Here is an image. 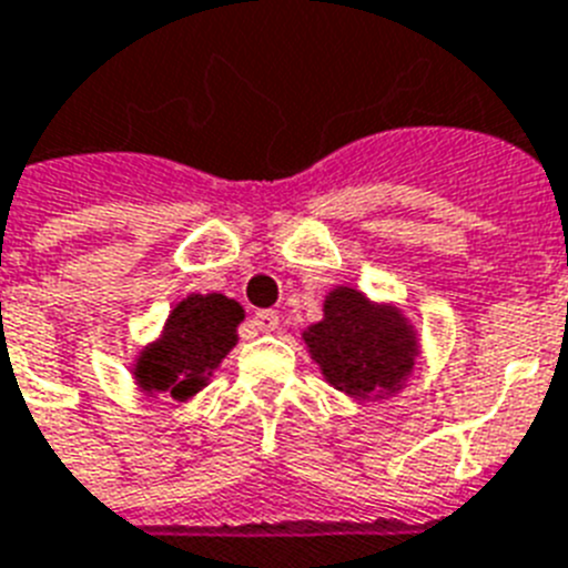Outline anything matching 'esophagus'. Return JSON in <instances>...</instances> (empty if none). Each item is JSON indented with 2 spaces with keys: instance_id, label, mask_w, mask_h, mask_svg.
<instances>
[{
  "instance_id": "obj_1",
  "label": "esophagus",
  "mask_w": 568,
  "mask_h": 568,
  "mask_svg": "<svg viewBox=\"0 0 568 568\" xmlns=\"http://www.w3.org/2000/svg\"><path fill=\"white\" fill-rule=\"evenodd\" d=\"M252 324H255L261 333H273L275 327H278V313H275V310H258V313L252 316Z\"/></svg>"
}]
</instances>
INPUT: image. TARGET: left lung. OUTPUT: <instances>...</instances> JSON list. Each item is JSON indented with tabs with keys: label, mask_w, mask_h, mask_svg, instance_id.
<instances>
[{
	"label": "left lung",
	"mask_w": 568,
	"mask_h": 568,
	"mask_svg": "<svg viewBox=\"0 0 568 568\" xmlns=\"http://www.w3.org/2000/svg\"><path fill=\"white\" fill-rule=\"evenodd\" d=\"M304 342L324 379L353 399L396 394L414 371V327L353 287L327 295L324 318L304 331Z\"/></svg>",
	"instance_id": "obj_1"
}]
</instances>
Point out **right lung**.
Here are the masks:
<instances>
[{
  "label": "right lung",
  "mask_w": 568,
  "mask_h": 568,
  "mask_svg": "<svg viewBox=\"0 0 568 568\" xmlns=\"http://www.w3.org/2000/svg\"><path fill=\"white\" fill-rule=\"evenodd\" d=\"M241 322L244 307L226 295H186L172 310L163 336L140 353L134 379L145 394H169L178 402L195 396L235 347Z\"/></svg>",
  "instance_id": "add662e5"
}]
</instances>
